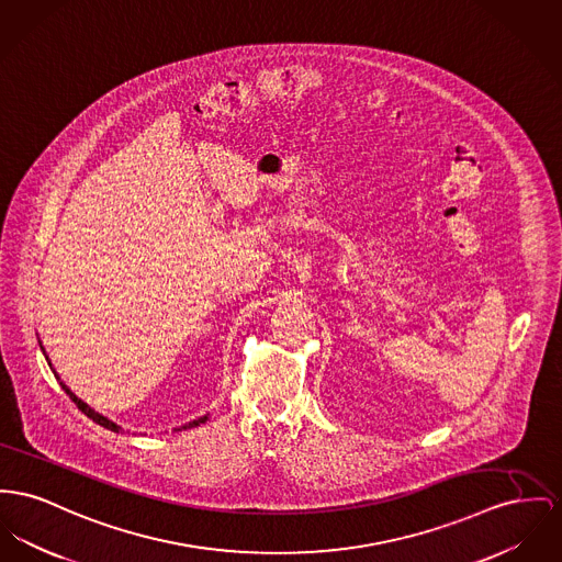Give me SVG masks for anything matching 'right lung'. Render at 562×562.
Wrapping results in <instances>:
<instances>
[{
    "instance_id": "add662e5",
    "label": "right lung",
    "mask_w": 562,
    "mask_h": 562,
    "mask_svg": "<svg viewBox=\"0 0 562 562\" xmlns=\"http://www.w3.org/2000/svg\"><path fill=\"white\" fill-rule=\"evenodd\" d=\"M40 349H42V353H44V358H46V362H48V367H50V360H48V356H46V351H44V347H42V345H40ZM50 371H53V367H50ZM53 374H55V379L59 381V385L64 387V392H66V394L72 398V403H75L76 407H78L80 412L85 413L89 419H93L95 424L104 426L106 430H113V432H119V430H121V426H119V424H114L113 419H109L106 415H102V413H98L95 409H91V407H89L85 401H80V398L76 396L75 392H72V390H70V387H68V385H66V383L59 379V374L55 373V371H53ZM206 419H209V413H206V415H202V417H198V419H193V422H189V424L181 426V428H193V426H200V424H204ZM181 428H175V430H181Z\"/></svg>"
}]
</instances>
